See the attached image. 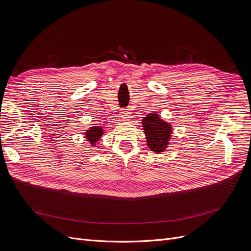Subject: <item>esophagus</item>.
<instances>
[{
    "label": "esophagus",
    "mask_w": 251,
    "mask_h": 251,
    "mask_svg": "<svg viewBox=\"0 0 251 251\" xmlns=\"http://www.w3.org/2000/svg\"><path fill=\"white\" fill-rule=\"evenodd\" d=\"M131 112L130 111H127V110H124V111H121V113H120V116H121V118H123V120H125V121H128L131 119Z\"/></svg>",
    "instance_id": "1"
}]
</instances>
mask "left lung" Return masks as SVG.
Returning <instances> with one entry per match:
<instances>
[{"label":"left lung","mask_w":251,"mask_h":251,"mask_svg":"<svg viewBox=\"0 0 251 251\" xmlns=\"http://www.w3.org/2000/svg\"><path fill=\"white\" fill-rule=\"evenodd\" d=\"M141 125L151 151L160 154L168 149L173 135V126L170 123L162 119L158 113H150L142 117Z\"/></svg>","instance_id":"1"}]
</instances>
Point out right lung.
Wrapping results in <instances>:
<instances>
[{
  "label": "right lung",
  "mask_w": 251,
  "mask_h": 251,
  "mask_svg": "<svg viewBox=\"0 0 251 251\" xmlns=\"http://www.w3.org/2000/svg\"><path fill=\"white\" fill-rule=\"evenodd\" d=\"M102 135H104V125L95 124L93 126H91L88 130H86L85 138L91 146L96 147V143L100 141V139L102 137Z\"/></svg>",
  "instance_id": "1"
}]
</instances>
